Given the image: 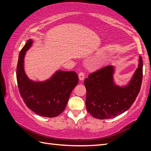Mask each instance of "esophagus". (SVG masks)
<instances>
[{
	"label": "esophagus",
	"instance_id": "obj_1",
	"mask_svg": "<svg viewBox=\"0 0 151 151\" xmlns=\"http://www.w3.org/2000/svg\"><path fill=\"white\" fill-rule=\"evenodd\" d=\"M78 78L80 81H83L84 78H85V74L83 73H80L78 74Z\"/></svg>",
	"mask_w": 151,
	"mask_h": 151
}]
</instances>
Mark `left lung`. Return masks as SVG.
I'll return each mask as SVG.
<instances>
[{"instance_id": "8db88e82", "label": "left lung", "mask_w": 151, "mask_h": 151, "mask_svg": "<svg viewBox=\"0 0 151 151\" xmlns=\"http://www.w3.org/2000/svg\"><path fill=\"white\" fill-rule=\"evenodd\" d=\"M138 61V67L124 86L117 85L114 81V66H104L85 79L86 107L92 116L99 119L114 118L132 106L140 91L142 79L140 56Z\"/></svg>"}]
</instances>
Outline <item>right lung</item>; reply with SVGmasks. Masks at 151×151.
Segmentation results:
<instances>
[{
	"label": "right lung",
	"instance_id": "1",
	"mask_svg": "<svg viewBox=\"0 0 151 151\" xmlns=\"http://www.w3.org/2000/svg\"><path fill=\"white\" fill-rule=\"evenodd\" d=\"M34 40L30 39L20 50L17 68L20 94L28 108L40 116H57L65 110L73 88L78 83L75 71L58 70L42 81L30 79L24 70V57Z\"/></svg>",
	"mask_w": 151,
	"mask_h": 151
}]
</instances>
